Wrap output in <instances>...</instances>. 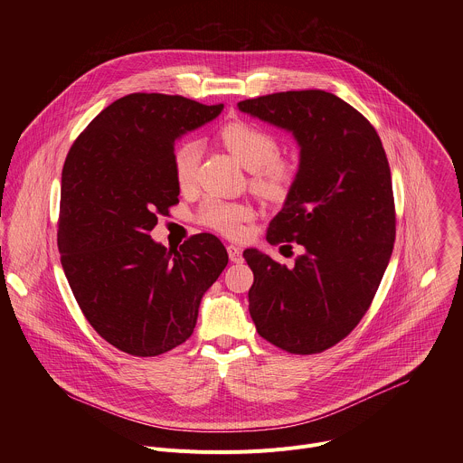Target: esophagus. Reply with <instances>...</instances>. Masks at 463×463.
Here are the masks:
<instances>
[{
    "label": "esophagus",
    "instance_id": "esophagus-1",
    "mask_svg": "<svg viewBox=\"0 0 463 463\" xmlns=\"http://www.w3.org/2000/svg\"><path fill=\"white\" fill-rule=\"evenodd\" d=\"M227 252H229V258H231V261H234V263H240V261L243 260V256H241V250H240L236 245H227Z\"/></svg>",
    "mask_w": 463,
    "mask_h": 463
}]
</instances>
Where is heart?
Instances as JSON below:
<instances>
[{
  "mask_svg": "<svg viewBox=\"0 0 463 463\" xmlns=\"http://www.w3.org/2000/svg\"><path fill=\"white\" fill-rule=\"evenodd\" d=\"M220 139L225 148L252 172L250 183L261 197L269 202H280L291 192L298 175V166L289 159L279 157L280 145L268 129L236 120L220 131ZM200 159L202 145L197 141L186 139L175 146L172 154V166L181 190L194 186ZM252 216L254 211L247 203L222 202L216 197H209L202 203L195 218L203 227L234 238L243 232V225L250 222Z\"/></svg>",
  "mask_w": 463,
  "mask_h": 463,
  "instance_id": "heart-1",
  "label": "heart"
}]
</instances>
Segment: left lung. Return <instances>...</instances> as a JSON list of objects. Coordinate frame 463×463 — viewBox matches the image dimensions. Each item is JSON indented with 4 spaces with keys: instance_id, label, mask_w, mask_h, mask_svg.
<instances>
[{
    "instance_id": "left-lung-1",
    "label": "left lung",
    "mask_w": 463,
    "mask_h": 463,
    "mask_svg": "<svg viewBox=\"0 0 463 463\" xmlns=\"http://www.w3.org/2000/svg\"><path fill=\"white\" fill-rule=\"evenodd\" d=\"M238 109L291 131L300 146L297 181L268 241H295L304 254L289 269L258 249L243 250L254 275L249 313L256 332L280 350L320 354L364 317L393 249L383 143L368 118L322 90L249 99Z\"/></svg>"
}]
</instances>
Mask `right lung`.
<instances>
[{
	"label": "right lung",
	"mask_w": 463,
	"mask_h": 463,
	"mask_svg": "<svg viewBox=\"0 0 463 463\" xmlns=\"http://www.w3.org/2000/svg\"><path fill=\"white\" fill-rule=\"evenodd\" d=\"M222 109L179 95L131 93L102 109L65 157L61 268L95 332L129 355L156 357L183 345L229 261L207 232L179 249L150 238L157 218L179 203L175 141Z\"/></svg>",
	"instance_id": "add662e5"
}]
</instances>
